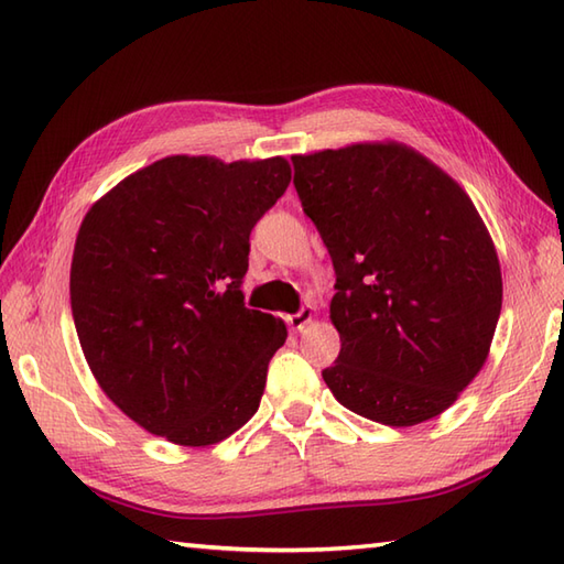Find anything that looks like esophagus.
I'll list each match as a JSON object with an SVG mask.
<instances>
[{"label":"esophagus","mask_w":564,"mask_h":564,"mask_svg":"<svg viewBox=\"0 0 564 564\" xmlns=\"http://www.w3.org/2000/svg\"><path fill=\"white\" fill-rule=\"evenodd\" d=\"M285 322H289V327H291L293 332H303V329L310 325V322H313V307H307V305L301 307L295 315L285 317Z\"/></svg>","instance_id":"esophagus-1"}]
</instances>
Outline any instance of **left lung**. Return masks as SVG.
Masks as SVG:
<instances>
[{
  "instance_id": "8db88e82",
  "label": "left lung",
  "mask_w": 564,
  "mask_h": 564,
  "mask_svg": "<svg viewBox=\"0 0 564 564\" xmlns=\"http://www.w3.org/2000/svg\"><path fill=\"white\" fill-rule=\"evenodd\" d=\"M291 160L337 273L329 317L341 351L322 378L373 422H429L480 373L501 313L499 259L480 213L400 142Z\"/></svg>"
}]
</instances>
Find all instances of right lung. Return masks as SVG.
Returning a JSON list of instances; mask_svg holds the SVG:
<instances>
[{
    "mask_svg": "<svg viewBox=\"0 0 564 564\" xmlns=\"http://www.w3.org/2000/svg\"><path fill=\"white\" fill-rule=\"evenodd\" d=\"M291 184L283 158L158 160L84 215L69 303L118 410L178 446H213L259 410L283 319L245 307L251 227Z\"/></svg>",
    "mask_w": 564,
    "mask_h": 564,
    "instance_id": "add662e5",
    "label": "right lung"
}]
</instances>
